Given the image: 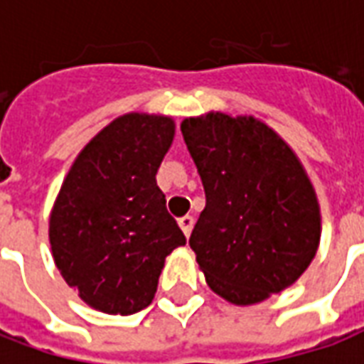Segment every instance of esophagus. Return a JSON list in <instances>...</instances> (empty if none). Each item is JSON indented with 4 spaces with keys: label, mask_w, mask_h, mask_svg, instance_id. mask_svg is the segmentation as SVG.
<instances>
[{
    "label": "esophagus",
    "mask_w": 364,
    "mask_h": 364,
    "mask_svg": "<svg viewBox=\"0 0 364 364\" xmlns=\"http://www.w3.org/2000/svg\"><path fill=\"white\" fill-rule=\"evenodd\" d=\"M193 224H195V218H193V216H189V214H187V216H183V218H179V226H181L183 234H185V236H189L191 234Z\"/></svg>",
    "instance_id": "esophagus-1"
}]
</instances>
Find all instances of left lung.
Wrapping results in <instances>:
<instances>
[{
    "label": "left lung",
    "instance_id": "obj_1",
    "mask_svg": "<svg viewBox=\"0 0 364 364\" xmlns=\"http://www.w3.org/2000/svg\"><path fill=\"white\" fill-rule=\"evenodd\" d=\"M181 132L205 187L189 245L208 287L232 304L290 287L320 244L316 193L294 151L253 117L208 112Z\"/></svg>",
    "mask_w": 364,
    "mask_h": 364
}]
</instances>
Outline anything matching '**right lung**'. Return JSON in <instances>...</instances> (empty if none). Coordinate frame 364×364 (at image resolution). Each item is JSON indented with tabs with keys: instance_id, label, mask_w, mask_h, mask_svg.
Instances as JSON below:
<instances>
[{
	"instance_id": "right-lung-1",
	"label": "right lung",
	"mask_w": 364,
	"mask_h": 364,
	"mask_svg": "<svg viewBox=\"0 0 364 364\" xmlns=\"http://www.w3.org/2000/svg\"><path fill=\"white\" fill-rule=\"evenodd\" d=\"M175 124L130 112L77 156L50 214L54 263L83 302L107 314L150 306L164 261L185 236L156 183Z\"/></svg>"
}]
</instances>
